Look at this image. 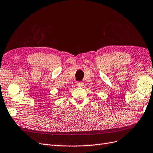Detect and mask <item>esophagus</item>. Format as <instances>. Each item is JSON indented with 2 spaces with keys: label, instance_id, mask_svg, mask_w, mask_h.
Instances as JSON below:
<instances>
[{
  "label": "esophagus",
  "instance_id": "1",
  "mask_svg": "<svg viewBox=\"0 0 153 153\" xmlns=\"http://www.w3.org/2000/svg\"><path fill=\"white\" fill-rule=\"evenodd\" d=\"M83 85H84V83L82 82H79L77 83V86H78V87H82Z\"/></svg>",
  "mask_w": 153,
  "mask_h": 153
}]
</instances>
